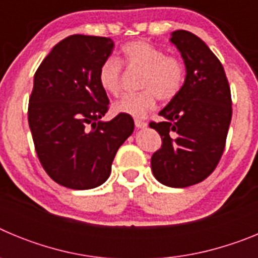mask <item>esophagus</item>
Listing matches in <instances>:
<instances>
[{
    "instance_id": "obj_1",
    "label": "esophagus",
    "mask_w": 258,
    "mask_h": 258,
    "mask_svg": "<svg viewBox=\"0 0 258 258\" xmlns=\"http://www.w3.org/2000/svg\"><path fill=\"white\" fill-rule=\"evenodd\" d=\"M134 124H136V126L138 127V129H145V127L147 126V122L142 121V120H136V121H134Z\"/></svg>"
}]
</instances>
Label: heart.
Instances as JSON below:
<instances>
[{
    "instance_id": "obj_1",
    "label": "heart",
    "mask_w": 258,
    "mask_h": 258,
    "mask_svg": "<svg viewBox=\"0 0 258 258\" xmlns=\"http://www.w3.org/2000/svg\"><path fill=\"white\" fill-rule=\"evenodd\" d=\"M121 54L125 64L143 70L140 81V88L143 90L122 95L113 106L116 112L142 117L154 108L157 98L166 102L178 94L184 81V64L181 59L166 55L163 49L142 40L125 44ZM98 81L107 94L120 93L121 67L115 58H108L102 63Z\"/></svg>"
}]
</instances>
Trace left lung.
Here are the masks:
<instances>
[{
    "mask_svg": "<svg viewBox=\"0 0 258 258\" xmlns=\"http://www.w3.org/2000/svg\"><path fill=\"white\" fill-rule=\"evenodd\" d=\"M170 42L181 52L186 79L181 90L150 122L163 145L151 157L155 178L169 187L199 183L216 169L231 121V93L221 61L198 36L183 29Z\"/></svg>",
    "mask_w": 258,
    "mask_h": 258,
    "instance_id": "obj_1",
    "label": "left lung"
}]
</instances>
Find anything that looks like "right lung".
<instances>
[{
  "mask_svg": "<svg viewBox=\"0 0 258 258\" xmlns=\"http://www.w3.org/2000/svg\"><path fill=\"white\" fill-rule=\"evenodd\" d=\"M112 49L108 37L68 36L36 71L28 104L32 138L45 172L64 187L104 183L118 147L134 131L124 113L102 121L109 101L98 71Z\"/></svg>",
  "mask_w": 258,
  "mask_h": 258,
  "instance_id": "obj_1",
  "label": "right lung"
}]
</instances>
